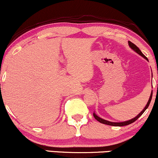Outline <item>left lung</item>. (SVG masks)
<instances>
[{
	"label": "left lung",
	"mask_w": 158,
	"mask_h": 158,
	"mask_svg": "<svg viewBox=\"0 0 158 158\" xmlns=\"http://www.w3.org/2000/svg\"><path fill=\"white\" fill-rule=\"evenodd\" d=\"M128 45H129L130 48H131L132 49V50H135V51L136 52H137V53H138L139 56H143V57L144 58V59H146V60L148 61L147 58H146V56H145L144 55H143V52L140 51V50H139V49L138 48H137V47L136 46V45H135V44H133V43L131 42V41H128ZM152 97V92L151 93V95H150L149 99H148V101L147 104H146V106H145V108H143V110H142V111L140 112V113H139V114H138V115L137 116V117H135V118H133V119H130V120L125 121V122H122V123H114V122H110V121L106 120V119L100 118V117H98V116H97V114H96L95 113H94V118H95L96 119H97V121H99V123H103V124H106V125H108V126H127V125H129V124H131V123H132L135 122V121L137 120V119H138L139 117H140V116L142 115V114H143V113H144V111H145V110H146V109H147L148 107V106H149L150 102H151Z\"/></svg>",
	"instance_id": "left-lung-1"
}]
</instances>
